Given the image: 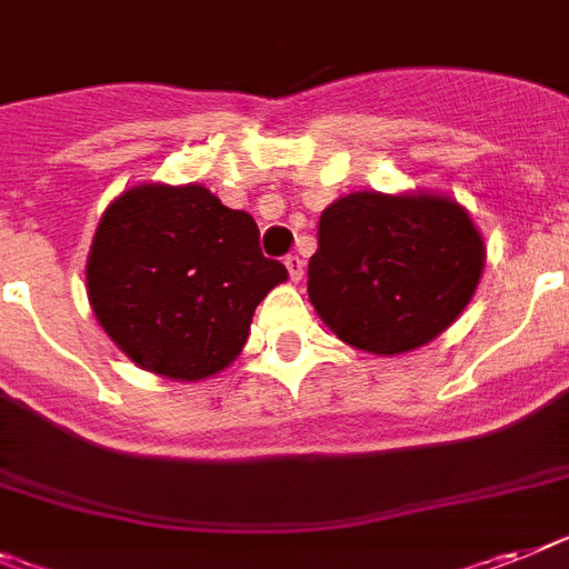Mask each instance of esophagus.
Segmentation results:
<instances>
[{
  "mask_svg": "<svg viewBox=\"0 0 569 569\" xmlns=\"http://www.w3.org/2000/svg\"><path fill=\"white\" fill-rule=\"evenodd\" d=\"M286 269H289V277H292L295 283H298L300 277H303V269H307V266H303V260H300L298 254H289L286 257Z\"/></svg>",
  "mask_w": 569,
  "mask_h": 569,
  "instance_id": "1",
  "label": "esophagus"
}]
</instances>
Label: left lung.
Here are the masks:
<instances>
[{
  "label": "left lung",
  "instance_id": "1",
  "mask_svg": "<svg viewBox=\"0 0 569 569\" xmlns=\"http://www.w3.org/2000/svg\"><path fill=\"white\" fill-rule=\"evenodd\" d=\"M483 266V233L448 193L356 190L321 213L307 292L343 343L402 356L460 318Z\"/></svg>",
  "mask_w": 569,
  "mask_h": 569
}]
</instances>
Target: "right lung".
Masks as SVG:
<instances>
[{
    "label": "right lung",
    "mask_w": 569,
    "mask_h": 569,
    "mask_svg": "<svg viewBox=\"0 0 569 569\" xmlns=\"http://www.w3.org/2000/svg\"><path fill=\"white\" fill-rule=\"evenodd\" d=\"M260 228L204 184L141 181L114 196L86 260V295L114 347L141 370L202 381L240 356L254 309L286 283Z\"/></svg>",
    "instance_id": "obj_1"
}]
</instances>
